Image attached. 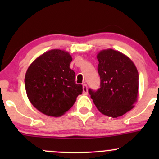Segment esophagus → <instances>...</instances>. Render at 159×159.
<instances>
[{
	"label": "esophagus",
	"instance_id": "1",
	"mask_svg": "<svg viewBox=\"0 0 159 159\" xmlns=\"http://www.w3.org/2000/svg\"><path fill=\"white\" fill-rule=\"evenodd\" d=\"M83 93L84 94H87L88 93V89H87V86L86 84H83Z\"/></svg>",
	"mask_w": 159,
	"mask_h": 159
}]
</instances>
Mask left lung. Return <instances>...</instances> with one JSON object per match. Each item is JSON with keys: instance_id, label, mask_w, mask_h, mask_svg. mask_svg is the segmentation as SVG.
<instances>
[{"instance_id": "obj_1", "label": "left lung", "mask_w": 159, "mask_h": 159, "mask_svg": "<svg viewBox=\"0 0 159 159\" xmlns=\"http://www.w3.org/2000/svg\"><path fill=\"white\" fill-rule=\"evenodd\" d=\"M100 88L89 93L102 114L116 118L134 107L138 96V72L132 60L108 48L97 54Z\"/></svg>"}]
</instances>
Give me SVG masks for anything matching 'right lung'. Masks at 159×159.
<instances>
[{"label":"right lung","instance_id":"1","mask_svg":"<svg viewBox=\"0 0 159 159\" xmlns=\"http://www.w3.org/2000/svg\"><path fill=\"white\" fill-rule=\"evenodd\" d=\"M69 52L52 49L38 57L29 66L25 77L29 101L47 116H61L73 106L82 93V85L75 84V73L69 68Z\"/></svg>","mask_w":159,"mask_h":159}]
</instances>
